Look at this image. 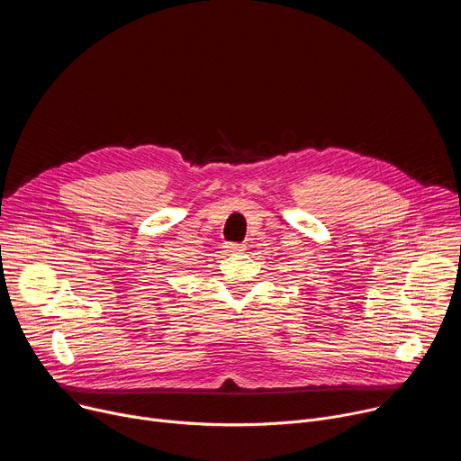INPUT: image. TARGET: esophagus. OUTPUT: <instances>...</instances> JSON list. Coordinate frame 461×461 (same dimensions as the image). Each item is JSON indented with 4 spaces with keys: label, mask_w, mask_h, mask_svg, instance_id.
Masks as SVG:
<instances>
[{
    "label": "esophagus",
    "mask_w": 461,
    "mask_h": 461,
    "mask_svg": "<svg viewBox=\"0 0 461 461\" xmlns=\"http://www.w3.org/2000/svg\"><path fill=\"white\" fill-rule=\"evenodd\" d=\"M224 251H226L228 255H237V253H242V251H244V248H242V244L226 242V246H224Z\"/></svg>",
    "instance_id": "esophagus-1"
}]
</instances>
